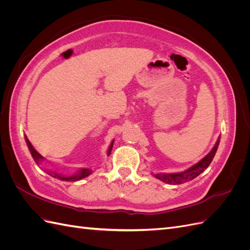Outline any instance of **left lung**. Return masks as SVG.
Masks as SVG:
<instances>
[{
    "mask_svg": "<svg viewBox=\"0 0 250 250\" xmlns=\"http://www.w3.org/2000/svg\"><path fill=\"white\" fill-rule=\"evenodd\" d=\"M219 143H220V138L218 139V141L216 142V145L214 146L213 149L210 150V152L206 157H203L200 162L195 164L188 170L180 173H171V174L157 173V174H154V176L157 179L164 181V183H167L170 185H180V184L186 183V181L194 179L195 177H197L200 173H202L204 170H206L211 163V161H213L219 146Z\"/></svg>",
    "mask_w": 250,
    "mask_h": 250,
    "instance_id": "left-lung-1",
    "label": "left lung"
}]
</instances>
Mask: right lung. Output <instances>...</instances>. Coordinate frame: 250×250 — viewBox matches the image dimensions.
<instances>
[{
  "instance_id": "right-lung-1",
  "label": "right lung",
  "mask_w": 250,
  "mask_h": 250,
  "mask_svg": "<svg viewBox=\"0 0 250 250\" xmlns=\"http://www.w3.org/2000/svg\"><path fill=\"white\" fill-rule=\"evenodd\" d=\"M25 138H26V143H27V145H28V148H29V150H30V152H31L32 157L34 158L35 163L39 164L41 161L43 160V157L33 148V146L31 145V143H30V141L27 139V137H25ZM112 146H113V141H112V143L110 144V146H109V148H108V151H107V154H108V155H109L110 152H111ZM92 173H93V170H92V169H81L80 171H78L76 174H74V175H72V176H64V175H62V174L56 173V172H52V171H51V172H48L49 175H51L52 177H55V178H57V179L63 180V181H77V180H80V179H82V178H84V177L90 175V174H92Z\"/></svg>"
}]
</instances>
